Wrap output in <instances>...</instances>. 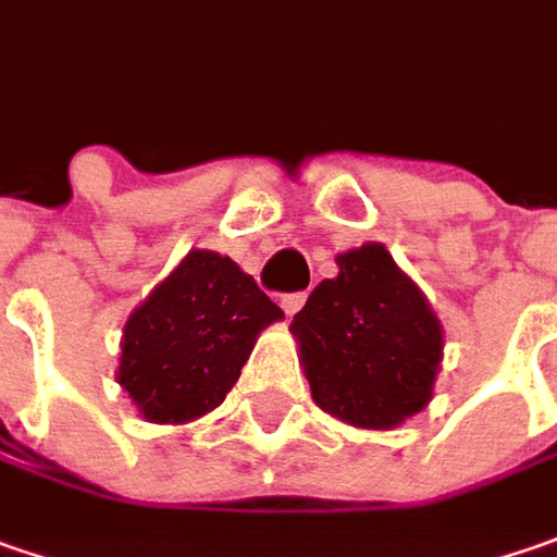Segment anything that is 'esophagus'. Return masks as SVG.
I'll list each match as a JSON object with an SVG mask.
<instances>
[{
	"label": "esophagus",
	"instance_id": "1",
	"mask_svg": "<svg viewBox=\"0 0 557 557\" xmlns=\"http://www.w3.org/2000/svg\"><path fill=\"white\" fill-rule=\"evenodd\" d=\"M280 305H283V311H286V314H296V311L305 305V293H286V296L280 299Z\"/></svg>",
	"mask_w": 557,
	"mask_h": 557
}]
</instances>
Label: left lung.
<instances>
[{
    "mask_svg": "<svg viewBox=\"0 0 557 557\" xmlns=\"http://www.w3.org/2000/svg\"><path fill=\"white\" fill-rule=\"evenodd\" d=\"M336 264L339 277L318 283L293 318L311 396L355 426H396L430 401L443 330L380 243Z\"/></svg>",
    "mask_w": 557,
    "mask_h": 557,
    "instance_id": "1",
    "label": "left lung"
}]
</instances>
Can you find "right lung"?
<instances>
[{"mask_svg": "<svg viewBox=\"0 0 557 557\" xmlns=\"http://www.w3.org/2000/svg\"><path fill=\"white\" fill-rule=\"evenodd\" d=\"M280 318L236 261L193 249L131 314L117 380L146 421H193L227 399L258 333Z\"/></svg>", "mask_w": 557, "mask_h": 557, "instance_id": "right-lung-1", "label": "right lung"}]
</instances>
